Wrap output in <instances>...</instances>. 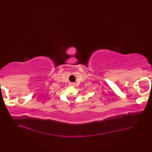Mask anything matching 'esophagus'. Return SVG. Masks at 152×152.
Returning <instances> with one entry per match:
<instances>
[{
  "mask_svg": "<svg viewBox=\"0 0 152 152\" xmlns=\"http://www.w3.org/2000/svg\"><path fill=\"white\" fill-rule=\"evenodd\" d=\"M70 85H71V86H74L75 85V84H74V83H70Z\"/></svg>",
  "mask_w": 152,
  "mask_h": 152,
  "instance_id": "obj_1",
  "label": "esophagus"
}]
</instances>
